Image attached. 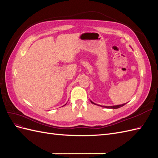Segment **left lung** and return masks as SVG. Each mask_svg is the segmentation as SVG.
<instances>
[{
  "instance_id": "8db88e82",
  "label": "left lung",
  "mask_w": 158,
  "mask_h": 158,
  "mask_svg": "<svg viewBox=\"0 0 158 158\" xmlns=\"http://www.w3.org/2000/svg\"><path fill=\"white\" fill-rule=\"evenodd\" d=\"M90 102H91V103H92L93 104L97 105L96 103H94L93 102L91 101V100H90ZM126 103H123V104H121V105H117V106H99V105H98V106H102V107H106V108H107V109H118V108H119V107H121L124 106Z\"/></svg>"
}]
</instances>
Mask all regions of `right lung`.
I'll return each instance as SVG.
<instances>
[{
  "instance_id": "1",
  "label": "right lung",
  "mask_w": 158,
  "mask_h": 158,
  "mask_svg": "<svg viewBox=\"0 0 158 158\" xmlns=\"http://www.w3.org/2000/svg\"><path fill=\"white\" fill-rule=\"evenodd\" d=\"M66 104H65V105H66ZM65 105H64V106H65Z\"/></svg>"
}]
</instances>
